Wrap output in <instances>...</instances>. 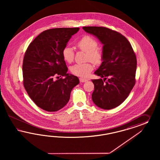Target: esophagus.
Wrapping results in <instances>:
<instances>
[{"mask_svg":"<svg viewBox=\"0 0 160 160\" xmlns=\"http://www.w3.org/2000/svg\"><path fill=\"white\" fill-rule=\"evenodd\" d=\"M79 80H80V82H84L88 81V79H86V78H79Z\"/></svg>","mask_w":160,"mask_h":160,"instance_id":"esophagus-1","label":"esophagus"}]
</instances>
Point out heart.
<instances>
[{"label":"heart","instance_id":"heart-1","mask_svg":"<svg viewBox=\"0 0 160 160\" xmlns=\"http://www.w3.org/2000/svg\"><path fill=\"white\" fill-rule=\"evenodd\" d=\"M76 45L80 50L87 53L88 60H91L96 64L102 63L103 54L102 50L97 48V41L93 37L89 35L84 36L78 42ZM62 56L66 62L72 63L74 58V52L73 48L68 46L64 47L62 50ZM93 68L94 66L90 62L76 64L71 68V72L78 76L87 77Z\"/></svg>","mask_w":160,"mask_h":160}]
</instances>
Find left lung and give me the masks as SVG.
Masks as SVG:
<instances>
[{
    "label": "left lung",
    "instance_id": "1",
    "mask_svg": "<svg viewBox=\"0 0 160 160\" xmlns=\"http://www.w3.org/2000/svg\"><path fill=\"white\" fill-rule=\"evenodd\" d=\"M82 29L103 44V62L94 72L101 78L92 80V102L102 109H112L124 102L135 85L136 54L126 37L116 31L97 26Z\"/></svg>",
    "mask_w": 160,
    "mask_h": 160
}]
</instances>
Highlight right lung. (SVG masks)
I'll list each match as a JSON object with an SVG mask.
<instances>
[{"mask_svg": "<svg viewBox=\"0 0 160 160\" xmlns=\"http://www.w3.org/2000/svg\"><path fill=\"white\" fill-rule=\"evenodd\" d=\"M55 28L39 34L29 44L23 62V86L34 103L45 111H58L69 101L78 77L68 74L62 50L72 36L79 30ZM64 76V79L54 78Z\"/></svg>", "mask_w": 160, "mask_h": 160, "instance_id": "right-lung-1", "label": "right lung"}]
</instances>
